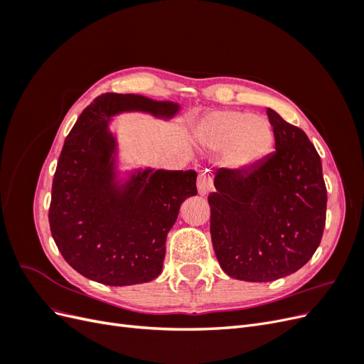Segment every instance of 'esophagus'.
<instances>
[{"label": "esophagus", "instance_id": "esophagus-1", "mask_svg": "<svg viewBox=\"0 0 364 364\" xmlns=\"http://www.w3.org/2000/svg\"><path fill=\"white\" fill-rule=\"evenodd\" d=\"M211 188H213L211 174L208 173V170L202 171L199 174V178H197V190H199V194L205 196V194H208L209 191H211Z\"/></svg>", "mask_w": 364, "mask_h": 364}]
</instances>
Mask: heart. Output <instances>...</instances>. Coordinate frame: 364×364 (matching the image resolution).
<instances>
[{
    "label": "heart",
    "mask_w": 364,
    "mask_h": 364,
    "mask_svg": "<svg viewBox=\"0 0 364 364\" xmlns=\"http://www.w3.org/2000/svg\"><path fill=\"white\" fill-rule=\"evenodd\" d=\"M200 146L226 151V161L237 168H247L269 156L274 134L267 118L238 111L208 114L194 130Z\"/></svg>",
    "instance_id": "heart-1"
}]
</instances>
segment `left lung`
I'll return each mask as SVG.
<instances>
[{
  "mask_svg": "<svg viewBox=\"0 0 364 364\" xmlns=\"http://www.w3.org/2000/svg\"><path fill=\"white\" fill-rule=\"evenodd\" d=\"M267 117L274 151L250 168H220L208 196L220 267L249 282H270L305 266L326 220L321 156L302 129L270 107Z\"/></svg>",
  "mask_w": 364,
  "mask_h": 364,
  "instance_id": "obj_1",
  "label": "left lung"
}]
</instances>
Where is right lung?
Here are the masks:
<instances>
[{
    "label": "right lung",
    "instance_id": "obj_1",
    "mask_svg": "<svg viewBox=\"0 0 364 364\" xmlns=\"http://www.w3.org/2000/svg\"><path fill=\"white\" fill-rule=\"evenodd\" d=\"M179 109L144 95L103 94L65 139L48 220L62 257L85 278L123 287L150 282L162 272L165 240L182 202L197 194V173L138 168L118 178V142L109 126L121 112L170 119Z\"/></svg>",
    "mask_w": 364,
    "mask_h": 364
}]
</instances>
